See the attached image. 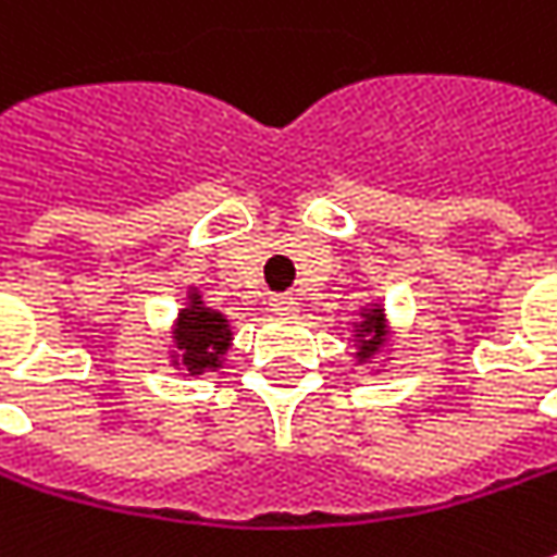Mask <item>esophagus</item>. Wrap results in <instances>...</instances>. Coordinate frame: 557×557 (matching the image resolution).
<instances>
[{"label": "esophagus", "instance_id": "1", "mask_svg": "<svg viewBox=\"0 0 557 557\" xmlns=\"http://www.w3.org/2000/svg\"><path fill=\"white\" fill-rule=\"evenodd\" d=\"M271 311H274V314H296V311H299V302H296V296H274V299H271Z\"/></svg>", "mask_w": 557, "mask_h": 557}]
</instances>
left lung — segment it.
Returning a JSON list of instances; mask_svg holds the SVG:
<instances>
[{
    "label": "left lung",
    "mask_w": 557,
    "mask_h": 557,
    "mask_svg": "<svg viewBox=\"0 0 557 557\" xmlns=\"http://www.w3.org/2000/svg\"><path fill=\"white\" fill-rule=\"evenodd\" d=\"M361 318H364V321L355 330L361 349L355 351V355H358V361H368V358L376 355V351L383 349V343H386V330H383L386 321H383V308H380V305H376V308H368Z\"/></svg>",
    "instance_id": "left-lung-1"
}]
</instances>
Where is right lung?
Instances as JSON below:
<instances>
[{"instance_id":"right-lung-1","label":"right lung","mask_w":557,"mask_h":557,"mask_svg":"<svg viewBox=\"0 0 557 557\" xmlns=\"http://www.w3.org/2000/svg\"><path fill=\"white\" fill-rule=\"evenodd\" d=\"M231 324L221 311L206 308L199 293H189V305L177 314L174 324V364H183L186 374H202L221 368L231 349Z\"/></svg>"}]
</instances>
